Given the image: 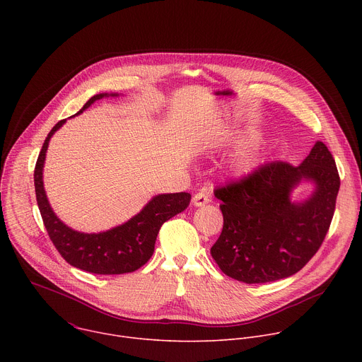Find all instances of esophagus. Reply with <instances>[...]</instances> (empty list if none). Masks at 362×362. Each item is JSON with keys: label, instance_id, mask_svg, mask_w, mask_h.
Segmentation results:
<instances>
[{"label": "esophagus", "instance_id": "obj_1", "mask_svg": "<svg viewBox=\"0 0 362 362\" xmlns=\"http://www.w3.org/2000/svg\"><path fill=\"white\" fill-rule=\"evenodd\" d=\"M209 200H211V197L206 192H197L196 194H193V199H192L193 204L197 206V208L199 206H204L206 203H209Z\"/></svg>", "mask_w": 362, "mask_h": 362}]
</instances>
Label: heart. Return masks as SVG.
<instances>
[{
    "mask_svg": "<svg viewBox=\"0 0 362 362\" xmlns=\"http://www.w3.org/2000/svg\"><path fill=\"white\" fill-rule=\"evenodd\" d=\"M239 165L242 166V168H247L249 165H250V158H249V154H242V158L239 159Z\"/></svg>",
    "mask_w": 362,
    "mask_h": 362,
    "instance_id": "1",
    "label": "heart"
}]
</instances>
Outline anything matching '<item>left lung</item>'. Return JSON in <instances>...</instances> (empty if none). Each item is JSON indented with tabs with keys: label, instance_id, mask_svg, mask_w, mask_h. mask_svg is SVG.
<instances>
[{
	"label": "left lung",
	"instance_id": "obj_1",
	"mask_svg": "<svg viewBox=\"0 0 362 362\" xmlns=\"http://www.w3.org/2000/svg\"><path fill=\"white\" fill-rule=\"evenodd\" d=\"M316 185L306 201L290 200L302 180ZM339 175L331 151L317 141L299 166L267 163L215 189L222 200L223 229L211 247L221 271L245 284H265L300 271L318 252L329 229Z\"/></svg>",
	"mask_w": 362,
	"mask_h": 362
}]
</instances>
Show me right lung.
<instances>
[{
	"label": "right lung",
	"instance_id": "1",
	"mask_svg": "<svg viewBox=\"0 0 362 362\" xmlns=\"http://www.w3.org/2000/svg\"><path fill=\"white\" fill-rule=\"evenodd\" d=\"M107 95L106 93L93 95L77 115L90 107L95 100ZM64 123L66 120H60L45 137L34 170L37 203L47 233L64 261L74 268L97 275L134 272L151 257L162 225L183 212L192 196L186 192L154 196L136 216L106 232L83 233L69 228L51 209L42 185V168L48 141Z\"/></svg>",
	"mask_w": 362,
	"mask_h": 362
}]
</instances>
